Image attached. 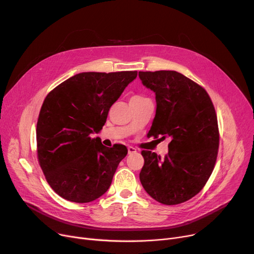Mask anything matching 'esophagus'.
<instances>
[{"mask_svg": "<svg viewBox=\"0 0 254 254\" xmlns=\"http://www.w3.org/2000/svg\"><path fill=\"white\" fill-rule=\"evenodd\" d=\"M127 152H128V154L135 153V152H137V149L135 147H132V146H128V147H127Z\"/></svg>", "mask_w": 254, "mask_h": 254, "instance_id": "1", "label": "esophagus"}]
</instances>
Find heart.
Wrapping results in <instances>:
<instances>
[{
    "mask_svg": "<svg viewBox=\"0 0 254 254\" xmlns=\"http://www.w3.org/2000/svg\"><path fill=\"white\" fill-rule=\"evenodd\" d=\"M132 99H143V98H141V97H134Z\"/></svg>",
    "mask_w": 254,
    "mask_h": 254,
    "instance_id": "1",
    "label": "heart"
}]
</instances>
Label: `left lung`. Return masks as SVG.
Instances as JSON below:
<instances>
[{
    "mask_svg": "<svg viewBox=\"0 0 254 254\" xmlns=\"http://www.w3.org/2000/svg\"><path fill=\"white\" fill-rule=\"evenodd\" d=\"M143 85L155 92L156 113L148 134L169 138V152L161 157L143 150L140 181L155 201L177 205L203 190L214 169L219 130L208 92L176 71L139 72Z\"/></svg>",
    "mask_w": 254,
    "mask_h": 254,
    "instance_id": "8db88e82",
    "label": "left lung"
}]
</instances>
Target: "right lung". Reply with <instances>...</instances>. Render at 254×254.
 <instances>
[{
  "label": "right lung",
  "instance_id": "1",
  "mask_svg": "<svg viewBox=\"0 0 254 254\" xmlns=\"http://www.w3.org/2000/svg\"><path fill=\"white\" fill-rule=\"evenodd\" d=\"M137 74L79 73L46 96L37 123V155L48 184L60 196L89 203L110 188L127 148L123 144L106 147L90 135L102 129L111 106Z\"/></svg>",
  "mask_w": 254,
  "mask_h": 254
}]
</instances>
